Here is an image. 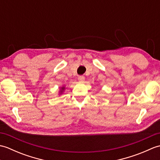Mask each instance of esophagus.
<instances>
[{"label": "esophagus", "mask_w": 160, "mask_h": 160, "mask_svg": "<svg viewBox=\"0 0 160 160\" xmlns=\"http://www.w3.org/2000/svg\"><path fill=\"white\" fill-rule=\"evenodd\" d=\"M78 79L79 81H81V82H82V81L84 80V77L83 76H79L78 78Z\"/></svg>", "instance_id": "34e87169"}]
</instances>
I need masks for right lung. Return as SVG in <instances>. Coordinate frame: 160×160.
Here are the masks:
<instances>
[{
  "label": "right lung",
  "instance_id": "1",
  "mask_svg": "<svg viewBox=\"0 0 160 160\" xmlns=\"http://www.w3.org/2000/svg\"><path fill=\"white\" fill-rule=\"evenodd\" d=\"M64 89V87H62V90H63ZM61 92H62V91H61Z\"/></svg>",
  "mask_w": 160,
  "mask_h": 160
}]
</instances>
